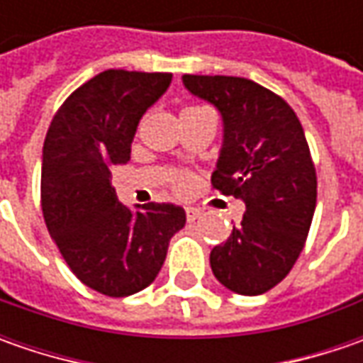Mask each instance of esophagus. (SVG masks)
I'll use <instances>...</instances> for the list:
<instances>
[{
    "mask_svg": "<svg viewBox=\"0 0 363 363\" xmlns=\"http://www.w3.org/2000/svg\"><path fill=\"white\" fill-rule=\"evenodd\" d=\"M200 216H202V210H198V208H186V218H188V222H194V220H198Z\"/></svg>",
    "mask_w": 363,
    "mask_h": 363,
    "instance_id": "34e87169",
    "label": "esophagus"
}]
</instances>
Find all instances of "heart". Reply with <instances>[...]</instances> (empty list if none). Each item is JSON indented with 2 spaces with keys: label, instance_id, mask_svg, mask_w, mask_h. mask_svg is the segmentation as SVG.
<instances>
[{
  "label": "heart",
  "instance_id": "1",
  "mask_svg": "<svg viewBox=\"0 0 363 363\" xmlns=\"http://www.w3.org/2000/svg\"><path fill=\"white\" fill-rule=\"evenodd\" d=\"M188 111V108H186ZM169 182H172V188L177 191V194H186L189 188H191V184H194V179H191V175L188 172H182V169H175L169 175Z\"/></svg>",
  "mask_w": 363,
  "mask_h": 363
}]
</instances>
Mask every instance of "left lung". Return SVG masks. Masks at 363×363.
Here are the masks:
<instances>
[{"label":"left lung","instance_id":"8db88e82","mask_svg":"<svg viewBox=\"0 0 363 363\" xmlns=\"http://www.w3.org/2000/svg\"><path fill=\"white\" fill-rule=\"evenodd\" d=\"M184 84L224 119L212 188L246 203L242 222L212 248V271L234 293L262 295L293 269L313 220L317 174L301 121L248 78L184 74Z\"/></svg>","mask_w":363,"mask_h":363}]
</instances>
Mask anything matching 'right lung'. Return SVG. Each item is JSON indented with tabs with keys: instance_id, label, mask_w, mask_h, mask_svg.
Instances as JSON below:
<instances>
[{
	"instance_id": "obj_1",
	"label": "right lung",
	"mask_w": 363,
	"mask_h": 363,
	"mask_svg": "<svg viewBox=\"0 0 363 363\" xmlns=\"http://www.w3.org/2000/svg\"><path fill=\"white\" fill-rule=\"evenodd\" d=\"M169 72L105 70L78 86L52 117L40 202L50 236L80 283L106 297L143 291L160 274L184 208L149 202L131 214L111 186L127 163L139 119L167 91Z\"/></svg>"
}]
</instances>
